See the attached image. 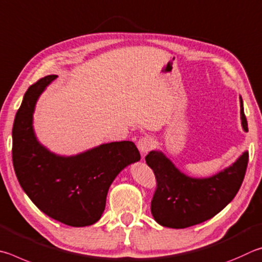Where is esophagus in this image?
<instances>
[{
  "instance_id": "34e87169",
  "label": "esophagus",
  "mask_w": 262,
  "mask_h": 262,
  "mask_svg": "<svg viewBox=\"0 0 262 262\" xmlns=\"http://www.w3.org/2000/svg\"><path fill=\"white\" fill-rule=\"evenodd\" d=\"M155 141L150 136L141 137L138 141V148L143 154H147L150 149L154 147Z\"/></svg>"
}]
</instances>
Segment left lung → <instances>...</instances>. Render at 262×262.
Wrapping results in <instances>:
<instances>
[{
    "label": "left lung",
    "instance_id": "1",
    "mask_svg": "<svg viewBox=\"0 0 262 262\" xmlns=\"http://www.w3.org/2000/svg\"><path fill=\"white\" fill-rule=\"evenodd\" d=\"M242 124L246 116L241 98ZM249 153L245 152L231 167L210 178L195 180L184 175L161 152L152 150L146 163L152 168L157 189L150 203L155 221L163 227L183 229L212 219L235 198L244 181Z\"/></svg>",
    "mask_w": 262,
    "mask_h": 262
}]
</instances>
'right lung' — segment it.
Here are the masks:
<instances>
[{
  "label": "right lung",
  "instance_id": "add662e5",
  "mask_svg": "<svg viewBox=\"0 0 262 262\" xmlns=\"http://www.w3.org/2000/svg\"><path fill=\"white\" fill-rule=\"evenodd\" d=\"M57 76L41 78L26 91L12 127V163L20 186L41 212L71 227L99 221L115 177L140 160L132 141L100 145L76 157H57L41 146L32 127L39 95Z\"/></svg>",
  "mask_w": 262,
  "mask_h": 262
}]
</instances>
